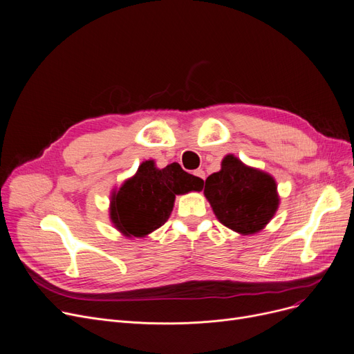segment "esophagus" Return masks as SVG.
<instances>
[{
    "label": "esophagus",
    "mask_w": 354,
    "mask_h": 354,
    "mask_svg": "<svg viewBox=\"0 0 354 354\" xmlns=\"http://www.w3.org/2000/svg\"><path fill=\"white\" fill-rule=\"evenodd\" d=\"M193 174L198 178V181H200V183H203V181H205L206 174H205V171H203V170H200V168H198V170H196Z\"/></svg>",
    "instance_id": "obj_1"
}]
</instances>
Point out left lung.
<instances>
[{"instance_id": "8db88e82", "label": "left lung", "mask_w": 354, "mask_h": 354, "mask_svg": "<svg viewBox=\"0 0 354 354\" xmlns=\"http://www.w3.org/2000/svg\"><path fill=\"white\" fill-rule=\"evenodd\" d=\"M205 196L218 222L241 234L262 230L279 205L274 177L232 154L223 158L221 171L207 177Z\"/></svg>"}]
</instances>
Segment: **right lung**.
<instances>
[{
    "label": "right lung",
    "mask_w": 354,
    "mask_h": 354,
    "mask_svg": "<svg viewBox=\"0 0 354 354\" xmlns=\"http://www.w3.org/2000/svg\"><path fill=\"white\" fill-rule=\"evenodd\" d=\"M203 184L178 162L160 170L153 160L144 161L136 176L112 193L111 222L127 238H144L168 221L177 194L200 192Z\"/></svg>",
    "instance_id": "obj_1"
}]
</instances>
